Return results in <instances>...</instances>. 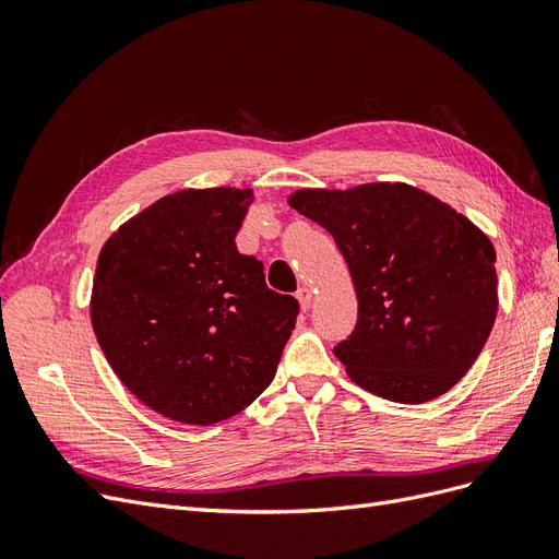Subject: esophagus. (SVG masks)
I'll return each mask as SVG.
<instances>
[{"mask_svg": "<svg viewBox=\"0 0 559 559\" xmlns=\"http://www.w3.org/2000/svg\"><path fill=\"white\" fill-rule=\"evenodd\" d=\"M312 289L310 286H302V289H298V302H300V308L302 310H308L310 306H312Z\"/></svg>", "mask_w": 559, "mask_h": 559, "instance_id": "obj_1", "label": "esophagus"}]
</instances>
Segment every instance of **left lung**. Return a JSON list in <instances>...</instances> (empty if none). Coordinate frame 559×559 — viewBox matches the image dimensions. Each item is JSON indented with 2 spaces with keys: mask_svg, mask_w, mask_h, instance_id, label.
<instances>
[{
  "mask_svg": "<svg viewBox=\"0 0 559 559\" xmlns=\"http://www.w3.org/2000/svg\"><path fill=\"white\" fill-rule=\"evenodd\" d=\"M289 205L324 226L347 261L359 319L333 354L352 382L396 403H425L460 382L499 308L487 235L401 181L300 189Z\"/></svg>",
  "mask_w": 559,
  "mask_h": 559,
  "instance_id": "obj_1",
  "label": "left lung"
}]
</instances>
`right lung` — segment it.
Here are the masks:
<instances>
[{
    "mask_svg": "<svg viewBox=\"0 0 559 559\" xmlns=\"http://www.w3.org/2000/svg\"><path fill=\"white\" fill-rule=\"evenodd\" d=\"M251 189H183L156 200L99 251L91 321L109 366L151 411L214 425L273 382L298 300L267 289L235 247Z\"/></svg>",
    "mask_w": 559,
    "mask_h": 559,
    "instance_id": "right-lung-1",
    "label": "right lung"
}]
</instances>
